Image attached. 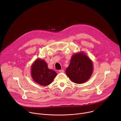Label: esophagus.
I'll use <instances>...</instances> for the list:
<instances>
[{"instance_id": "34e87169", "label": "esophagus", "mask_w": 121, "mask_h": 121, "mask_svg": "<svg viewBox=\"0 0 121 121\" xmlns=\"http://www.w3.org/2000/svg\"><path fill=\"white\" fill-rule=\"evenodd\" d=\"M59 72L60 73H64V70L63 69L60 70L59 71Z\"/></svg>"}]
</instances>
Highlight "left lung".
Returning <instances> with one entry per match:
<instances>
[{
    "label": "left lung",
    "instance_id": "1",
    "mask_svg": "<svg viewBox=\"0 0 121 121\" xmlns=\"http://www.w3.org/2000/svg\"><path fill=\"white\" fill-rule=\"evenodd\" d=\"M93 62L83 52L75 53L71 58L65 73L74 83L82 84L87 81L93 73Z\"/></svg>",
    "mask_w": 121,
    "mask_h": 121
}]
</instances>
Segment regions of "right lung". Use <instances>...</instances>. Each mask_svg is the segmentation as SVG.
I'll use <instances>...</instances> for the list:
<instances>
[{
	"label": "right lung",
	"mask_w": 121,
	"mask_h": 121,
	"mask_svg": "<svg viewBox=\"0 0 121 121\" xmlns=\"http://www.w3.org/2000/svg\"><path fill=\"white\" fill-rule=\"evenodd\" d=\"M57 73L48 68L45 61L38 58L31 66V76L32 79L37 84L46 86L53 82Z\"/></svg>",
	"instance_id": "right-lung-1"
}]
</instances>
